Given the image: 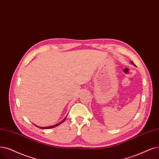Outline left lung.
<instances>
[{"label": "left lung", "instance_id": "1", "mask_svg": "<svg viewBox=\"0 0 159 159\" xmlns=\"http://www.w3.org/2000/svg\"><path fill=\"white\" fill-rule=\"evenodd\" d=\"M131 63H132V65H134V66H135V64H134V62H132V61H131Z\"/></svg>", "mask_w": 159, "mask_h": 159}]
</instances>
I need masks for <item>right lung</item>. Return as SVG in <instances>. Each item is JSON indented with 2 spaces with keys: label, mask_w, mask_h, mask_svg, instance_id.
I'll use <instances>...</instances> for the list:
<instances>
[{
  "label": "right lung",
  "mask_w": 159,
  "mask_h": 159,
  "mask_svg": "<svg viewBox=\"0 0 159 159\" xmlns=\"http://www.w3.org/2000/svg\"><path fill=\"white\" fill-rule=\"evenodd\" d=\"M66 118H67V116H66L64 118V119L63 120H61L60 123H58V124H56V125H53V126H48V127H40V126H37V125H34V126H36L37 127H39V128H41V129H50V128H54V127H56V126H57L58 125H61V123H63L65 120H66Z\"/></svg>",
  "instance_id": "1"
}]
</instances>
